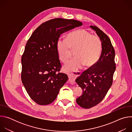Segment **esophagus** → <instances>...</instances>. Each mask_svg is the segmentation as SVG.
I'll use <instances>...</instances> for the list:
<instances>
[{
	"instance_id": "1",
	"label": "esophagus",
	"mask_w": 132,
	"mask_h": 132,
	"mask_svg": "<svg viewBox=\"0 0 132 132\" xmlns=\"http://www.w3.org/2000/svg\"><path fill=\"white\" fill-rule=\"evenodd\" d=\"M81 72L80 71H76L75 72L73 73H68V76L69 77V81L71 84H75V79L76 78L79 76L80 75Z\"/></svg>"
}]
</instances>
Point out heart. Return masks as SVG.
<instances>
[{
    "label": "heart",
    "mask_w": 132,
    "mask_h": 132,
    "mask_svg": "<svg viewBox=\"0 0 132 132\" xmlns=\"http://www.w3.org/2000/svg\"><path fill=\"white\" fill-rule=\"evenodd\" d=\"M56 48L59 59L64 63L68 61L74 51L76 56L63 69L66 71H75L84 66L90 68L97 63L102 50V42L97 35L80 29L69 33L66 39H59Z\"/></svg>",
    "instance_id": "heart-1"
}]
</instances>
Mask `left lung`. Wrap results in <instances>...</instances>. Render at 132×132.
<instances>
[{"mask_svg":"<svg viewBox=\"0 0 132 132\" xmlns=\"http://www.w3.org/2000/svg\"><path fill=\"white\" fill-rule=\"evenodd\" d=\"M102 42V52L97 63L84 71L76 79L83 90L82 95L76 99L77 104L89 109L99 104L105 97L112 86L116 69L115 51L108 36L99 28L90 26Z\"/></svg>","mask_w":132,"mask_h":132,"instance_id":"left-lung-1","label":"left lung"}]
</instances>
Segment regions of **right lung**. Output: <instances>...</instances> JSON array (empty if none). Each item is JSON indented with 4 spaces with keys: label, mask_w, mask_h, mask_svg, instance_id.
<instances>
[{
    "label": "right lung",
    "mask_w": 132,
    "mask_h": 132,
    "mask_svg": "<svg viewBox=\"0 0 132 132\" xmlns=\"http://www.w3.org/2000/svg\"><path fill=\"white\" fill-rule=\"evenodd\" d=\"M82 25L76 20L55 18L37 27L28 40L21 57V80L37 104L52 103L67 81V75L60 72L56 42L62 34Z\"/></svg>",
    "instance_id": "obj_1"
}]
</instances>
